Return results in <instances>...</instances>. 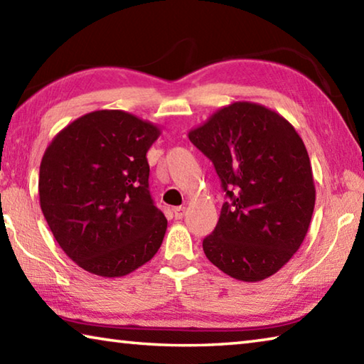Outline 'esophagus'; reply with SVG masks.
Wrapping results in <instances>:
<instances>
[{
	"instance_id": "obj_1",
	"label": "esophagus",
	"mask_w": 364,
	"mask_h": 364,
	"mask_svg": "<svg viewBox=\"0 0 364 364\" xmlns=\"http://www.w3.org/2000/svg\"><path fill=\"white\" fill-rule=\"evenodd\" d=\"M184 213H186V207H175L173 208V215L176 220H181L184 217Z\"/></svg>"
}]
</instances>
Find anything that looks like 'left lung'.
Returning a JSON list of instances; mask_svg holds the SVG:
<instances>
[{"label":"left lung","instance_id":"1","mask_svg":"<svg viewBox=\"0 0 364 364\" xmlns=\"http://www.w3.org/2000/svg\"><path fill=\"white\" fill-rule=\"evenodd\" d=\"M189 141L212 160L226 202L202 241L208 260L234 279L269 278L299 250L315 208L304 141L284 117L255 102H232Z\"/></svg>","mask_w":364,"mask_h":364}]
</instances>
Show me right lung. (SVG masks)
<instances>
[{"instance_id": "right-lung-1", "label": "right lung", "mask_w": 364, "mask_h": 364, "mask_svg": "<svg viewBox=\"0 0 364 364\" xmlns=\"http://www.w3.org/2000/svg\"><path fill=\"white\" fill-rule=\"evenodd\" d=\"M160 130L123 110H95L56 134L40 165V205L67 257L102 278L157 254L167 218L149 193L146 154Z\"/></svg>"}]
</instances>
